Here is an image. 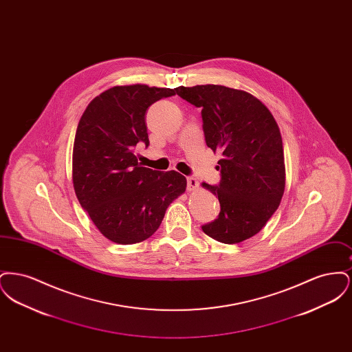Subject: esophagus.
Wrapping results in <instances>:
<instances>
[{
	"label": "esophagus",
	"instance_id": "1",
	"mask_svg": "<svg viewBox=\"0 0 352 352\" xmlns=\"http://www.w3.org/2000/svg\"><path fill=\"white\" fill-rule=\"evenodd\" d=\"M198 186H199V182H198V179L195 177H187V190L188 191L197 190Z\"/></svg>",
	"mask_w": 352,
	"mask_h": 352
}]
</instances>
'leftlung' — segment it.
Masks as SVG:
<instances>
[{
	"label": "left lung",
	"mask_w": 352,
	"mask_h": 352,
	"mask_svg": "<svg viewBox=\"0 0 352 352\" xmlns=\"http://www.w3.org/2000/svg\"><path fill=\"white\" fill-rule=\"evenodd\" d=\"M178 96L201 109L206 144L220 151V212L201 231L236 244L258 234L280 206L285 190L283 138L268 108L251 94L217 84L178 87Z\"/></svg>",
	"instance_id": "8db88e82"
}]
</instances>
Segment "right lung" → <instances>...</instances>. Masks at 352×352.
I'll use <instances>...</instances> for the list:
<instances>
[{
  "mask_svg": "<svg viewBox=\"0 0 352 352\" xmlns=\"http://www.w3.org/2000/svg\"><path fill=\"white\" fill-rule=\"evenodd\" d=\"M174 95L175 89L145 84L112 87L88 104L79 121L72 154L75 194L113 243L151 237L170 203L186 190L182 174L144 168L134 155L138 144L149 146L148 108Z\"/></svg>",
  "mask_w": 352,
  "mask_h": 352,
  "instance_id": "1",
  "label": "right lung"
}]
</instances>
